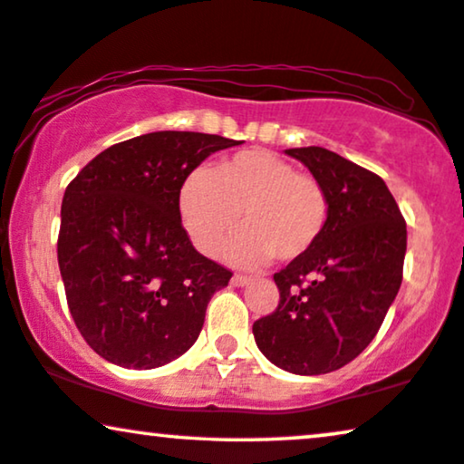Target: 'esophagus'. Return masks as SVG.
I'll use <instances>...</instances> for the list:
<instances>
[{"instance_id":"34e87169","label":"esophagus","mask_w":464,"mask_h":464,"mask_svg":"<svg viewBox=\"0 0 464 464\" xmlns=\"http://www.w3.org/2000/svg\"><path fill=\"white\" fill-rule=\"evenodd\" d=\"M231 282L236 284V286H246V284L250 282V277L248 276H242V274H236L231 277Z\"/></svg>"}]
</instances>
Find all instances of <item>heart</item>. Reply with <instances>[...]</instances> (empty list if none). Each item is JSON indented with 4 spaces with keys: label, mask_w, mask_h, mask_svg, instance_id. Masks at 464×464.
<instances>
[{
    "label": "heart",
    "mask_w": 464,
    "mask_h": 464,
    "mask_svg": "<svg viewBox=\"0 0 464 464\" xmlns=\"http://www.w3.org/2000/svg\"><path fill=\"white\" fill-rule=\"evenodd\" d=\"M182 225L195 248L216 256L242 220L231 255L242 265L276 256L296 261L323 237L329 222V195L316 176L296 171L269 150L233 154L212 169H195L178 193Z\"/></svg>",
    "instance_id": "heart-1"
}]
</instances>
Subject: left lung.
<instances>
[{"label": "left lung", "mask_w": 464, "mask_h": 464, "mask_svg": "<svg viewBox=\"0 0 464 464\" xmlns=\"http://www.w3.org/2000/svg\"><path fill=\"white\" fill-rule=\"evenodd\" d=\"M329 195V222L305 256L274 274L280 301L252 324L258 350L296 375L348 365L378 335L403 280L405 218L378 174L320 146L290 148Z\"/></svg>", "instance_id": "8db88e82"}]
</instances>
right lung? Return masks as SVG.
Here are the masks:
<instances>
[{
  "label": "right lung",
  "instance_id": "obj_1",
  "mask_svg": "<svg viewBox=\"0 0 464 464\" xmlns=\"http://www.w3.org/2000/svg\"><path fill=\"white\" fill-rule=\"evenodd\" d=\"M242 141L157 131L99 152L67 184L57 258L84 342L127 369H154L199 337L231 269L209 261L182 227L178 193L216 150Z\"/></svg>",
  "mask_w": 464,
  "mask_h": 464
}]
</instances>
